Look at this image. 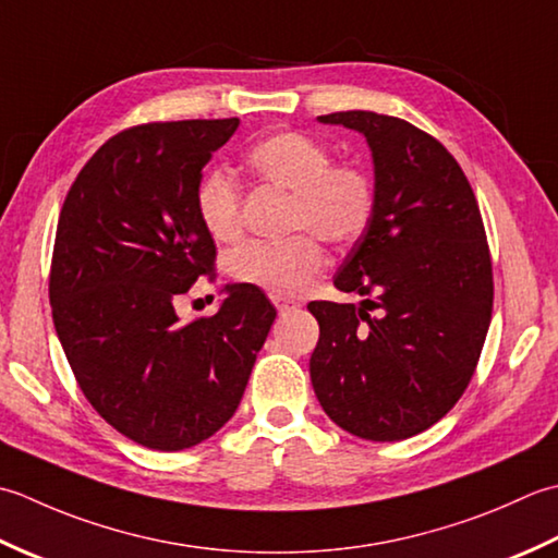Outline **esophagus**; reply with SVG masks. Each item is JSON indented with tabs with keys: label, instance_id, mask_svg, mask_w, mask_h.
<instances>
[{
	"label": "esophagus",
	"instance_id": "1",
	"mask_svg": "<svg viewBox=\"0 0 558 558\" xmlns=\"http://www.w3.org/2000/svg\"><path fill=\"white\" fill-rule=\"evenodd\" d=\"M275 305H277L279 313H289V311L299 308V303H295V301H287V299H275Z\"/></svg>",
	"mask_w": 558,
	"mask_h": 558
}]
</instances>
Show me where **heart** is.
Returning a JSON list of instances; mask_svg holds the SVG:
<instances>
[{"label": "heart", "instance_id": "obj_1", "mask_svg": "<svg viewBox=\"0 0 558 558\" xmlns=\"http://www.w3.org/2000/svg\"><path fill=\"white\" fill-rule=\"evenodd\" d=\"M245 163L263 183L291 192L289 229L283 241H250L231 257V275L269 295H295L323 267V241L351 245L368 231L375 187L359 166L335 163L325 144L303 132H277L255 142ZM197 216L214 241H235L243 231L241 187L221 168L204 173L195 190ZM314 233L311 234L310 231Z\"/></svg>", "mask_w": 558, "mask_h": 558}]
</instances>
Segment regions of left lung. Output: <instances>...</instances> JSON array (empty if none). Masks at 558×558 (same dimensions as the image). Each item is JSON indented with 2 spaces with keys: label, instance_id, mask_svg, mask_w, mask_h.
I'll list each match as a JSON object with an SVG mask.
<instances>
[{
  "label": "left lung",
  "instance_id": "1",
  "mask_svg": "<svg viewBox=\"0 0 558 558\" xmlns=\"http://www.w3.org/2000/svg\"><path fill=\"white\" fill-rule=\"evenodd\" d=\"M371 146L375 211L335 287L378 299L313 301L311 380L332 422L366 440H404L446 416L474 375L494 308L480 204L450 151L407 120L329 112ZM378 307L373 318L367 311Z\"/></svg>",
  "mask_w": 558,
  "mask_h": 558
}]
</instances>
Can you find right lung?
<instances>
[{"mask_svg": "<svg viewBox=\"0 0 558 558\" xmlns=\"http://www.w3.org/2000/svg\"><path fill=\"white\" fill-rule=\"evenodd\" d=\"M241 120L136 124L88 158L57 221L50 305L90 407L151 450H185L235 414L277 311L250 283L211 317L175 299L211 275L216 245L195 190Z\"/></svg>", "mask_w": 558, "mask_h": 558, "instance_id": "add662e5", "label": "right lung"}]
</instances>
